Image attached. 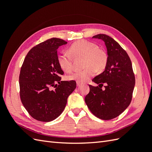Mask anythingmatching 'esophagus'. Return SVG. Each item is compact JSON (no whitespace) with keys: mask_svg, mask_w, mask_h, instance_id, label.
Here are the masks:
<instances>
[{"mask_svg":"<svg viewBox=\"0 0 152 152\" xmlns=\"http://www.w3.org/2000/svg\"><path fill=\"white\" fill-rule=\"evenodd\" d=\"M82 84V83H81V82H77V87H79V86H80Z\"/></svg>","mask_w":152,"mask_h":152,"instance_id":"esophagus-1","label":"esophagus"}]
</instances>
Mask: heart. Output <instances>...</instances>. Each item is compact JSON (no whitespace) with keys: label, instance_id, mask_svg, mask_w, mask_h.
Returning <instances> with one entry per match:
<instances>
[{"label":"heart","instance_id":"heart-1","mask_svg":"<svg viewBox=\"0 0 152 152\" xmlns=\"http://www.w3.org/2000/svg\"><path fill=\"white\" fill-rule=\"evenodd\" d=\"M68 52L73 58L84 57L82 70L76 71L67 76L68 80L85 82L90 79L98 71H103L107 66L108 55L104 50L98 48L96 44L85 40H80L71 45ZM68 53H61L58 56V63L62 70L69 73L73 70L72 58Z\"/></svg>","mask_w":152,"mask_h":152}]
</instances>
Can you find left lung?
I'll return each instance as SVG.
<instances>
[{
    "label": "left lung",
    "instance_id": "8db88e82",
    "mask_svg": "<svg viewBox=\"0 0 152 152\" xmlns=\"http://www.w3.org/2000/svg\"><path fill=\"white\" fill-rule=\"evenodd\" d=\"M93 39H101L104 42L108 63L104 72L93 79L99 85H89L90 91L85 102L96 117L111 120L121 115L130 104L135 77L129 57L117 42L105 34L94 35ZM103 83L105 86L102 90Z\"/></svg>",
    "mask_w": 152,
    "mask_h": 152
}]
</instances>
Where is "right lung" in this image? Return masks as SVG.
<instances>
[{
    "label": "right lung",
    "mask_w": 152,
    "mask_h": 152,
    "mask_svg": "<svg viewBox=\"0 0 152 152\" xmlns=\"http://www.w3.org/2000/svg\"><path fill=\"white\" fill-rule=\"evenodd\" d=\"M66 41L52 38L32 48L26 56L20 74V98L34 118L50 122L65 109L76 82L61 81L63 71L58 63L57 50ZM58 85H57V84ZM51 86L54 90L50 89Z\"/></svg>",
    "instance_id": "right-lung-1"
}]
</instances>
